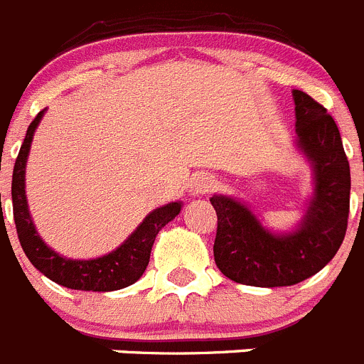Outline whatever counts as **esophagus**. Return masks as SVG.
<instances>
[{
  "instance_id": "34e87169",
  "label": "esophagus",
  "mask_w": 364,
  "mask_h": 364,
  "mask_svg": "<svg viewBox=\"0 0 364 364\" xmlns=\"http://www.w3.org/2000/svg\"><path fill=\"white\" fill-rule=\"evenodd\" d=\"M215 186H217V180L211 175H208V173H202V175H197L193 178L191 191L195 195H204V193H210Z\"/></svg>"
}]
</instances>
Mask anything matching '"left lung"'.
<instances>
[{
  "label": "left lung",
  "instance_id": "1",
  "mask_svg": "<svg viewBox=\"0 0 364 364\" xmlns=\"http://www.w3.org/2000/svg\"><path fill=\"white\" fill-rule=\"evenodd\" d=\"M297 147L314 169V195L297 230L272 233L242 202L213 195L217 237L213 255L228 279L259 288L294 286L333 259L345 240L350 213V164L339 129L326 109L294 91Z\"/></svg>",
  "mask_w": 364,
  "mask_h": 364
}]
</instances>
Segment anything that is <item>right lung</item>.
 <instances>
[{
	"label": "right lung",
	"mask_w": 364,
	"mask_h": 364,
	"mask_svg": "<svg viewBox=\"0 0 364 364\" xmlns=\"http://www.w3.org/2000/svg\"><path fill=\"white\" fill-rule=\"evenodd\" d=\"M43 112L45 111L38 112V117L28 125L25 140L16 159L14 173H12V211H14L19 244L32 266L56 284L83 291H114L127 288L142 277V273L149 264L151 247L156 235L167 222H171L180 213L182 202H169L151 211L144 218L142 224L127 237V240L107 255L91 260H76L58 255L38 235L36 226L32 224L31 213H28L27 195H25V166H27L32 136L43 118Z\"/></svg>",
	"instance_id": "obj_1"
}]
</instances>
